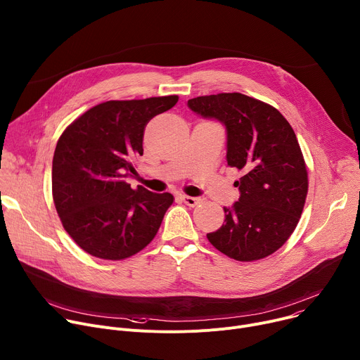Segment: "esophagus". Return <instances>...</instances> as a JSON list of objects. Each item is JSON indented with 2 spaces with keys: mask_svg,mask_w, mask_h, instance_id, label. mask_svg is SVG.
Instances as JSON below:
<instances>
[{
  "mask_svg": "<svg viewBox=\"0 0 360 360\" xmlns=\"http://www.w3.org/2000/svg\"><path fill=\"white\" fill-rule=\"evenodd\" d=\"M180 199H181L187 206H190V207H195L196 205L200 203V199H199V198H193V196H186V195H183V196H180Z\"/></svg>",
  "mask_w": 360,
  "mask_h": 360,
  "instance_id": "34e87169",
  "label": "esophagus"
}]
</instances>
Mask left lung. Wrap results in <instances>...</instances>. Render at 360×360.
<instances>
[{
  "label": "left lung",
  "instance_id": "8db88e82",
  "mask_svg": "<svg viewBox=\"0 0 360 360\" xmlns=\"http://www.w3.org/2000/svg\"><path fill=\"white\" fill-rule=\"evenodd\" d=\"M188 108L226 128V161L242 172L239 200L207 233L236 261L262 259L287 242L306 203L309 179L294 129L274 106L238 92L188 99Z\"/></svg>",
  "mask_w": 360,
  "mask_h": 360
}]
</instances>
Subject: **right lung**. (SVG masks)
I'll return each mask as SVG.
<instances>
[{
    "instance_id": "obj_1",
    "label": "right lung",
    "mask_w": 360,
    "mask_h": 360,
    "mask_svg": "<svg viewBox=\"0 0 360 360\" xmlns=\"http://www.w3.org/2000/svg\"><path fill=\"white\" fill-rule=\"evenodd\" d=\"M177 101V95L108 101L60 135L53 155V202L65 231L92 257L129 258L157 235L173 195L132 188L127 177L144 153L146 125Z\"/></svg>"
}]
</instances>
